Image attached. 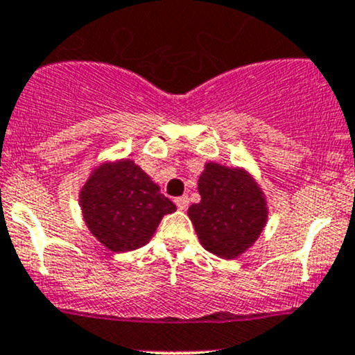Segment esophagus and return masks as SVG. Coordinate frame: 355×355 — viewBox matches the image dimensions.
<instances>
[{"label": "esophagus", "instance_id": "esophagus-1", "mask_svg": "<svg viewBox=\"0 0 355 355\" xmlns=\"http://www.w3.org/2000/svg\"><path fill=\"white\" fill-rule=\"evenodd\" d=\"M175 204H177V207L180 210H187V207H189V197L182 196V197L175 198Z\"/></svg>", "mask_w": 355, "mask_h": 355}]
</instances>
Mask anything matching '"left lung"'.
<instances>
[{"mask_svg": "<svg viewBox=\"0 0 355 355\" xmlns=\"http://www.w3.org/2000/svg\"><path fill=\"white\" fill-rule=\"evenodd\" d=\"M200 202L189 207L198 241L222 259H236L268 224V200L251 171L207 162L198 177Z\"/></svg>", "mask_w": 355, "mask_h": 355, "instance_id": "obj_1", "label": "left lung"}]
</instances>
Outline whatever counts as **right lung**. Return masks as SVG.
Segmentation results:
<instances>
[{
    "label": "right lung",
    "mask_w": 355,
    "mask_h": 355,
    "mask_svg": "<svg viewBox=\"0 0 355 355\" xmlns=\"http://www.w3.org/2000/svg\"><path fill=\"white\" fill-rule=\"evenodd\" d=\"M91 234L112 252L145 246L166 214L177 207L133 159L119 158L92 166L79 192Z\"/></svg>",
    "instance_id": "add662e5"
}]
</instances>
